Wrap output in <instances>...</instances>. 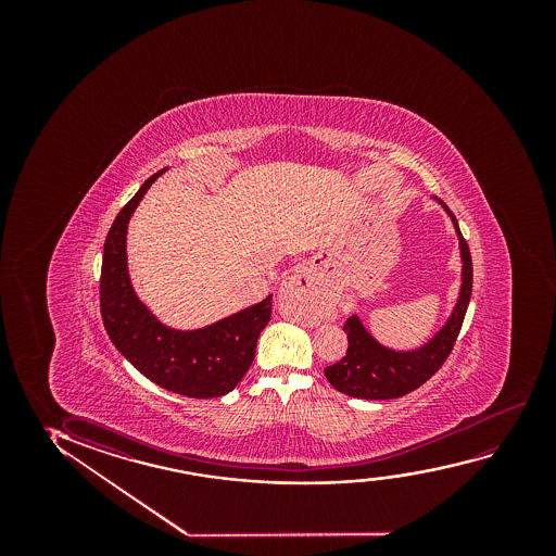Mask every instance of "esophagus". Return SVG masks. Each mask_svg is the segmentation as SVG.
<instances>
[{
    "label": "esophagus",
    "instance_id": "esophagus-1",
    "mask_svg": "<svg viewBox=\"0 0 556 556\" xmlns=\"http://www.w3.org/2000/svg\"><path fill=\"white\" fill-rule=\"evenodd\" d=\"M282 289H292L294 292H300L307 304H320V294L313 287L312 279L305 271H296V274L290 275L289 279L282 285Z\"/></svg>",
    "mask_w": 556,
    "mask_h": 556
}]
</instances>
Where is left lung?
I'll use <instances>...</instances> for the list:
<instances>
[{
    "mask_svg": "<svg viewBox=\"0 0 556 556\" xmlns=\"http://www.w3.org/2000/svg\"><path fill=\"white\" fill-rule=\"evenodd\" d=\"M437 201L452 218L457 239H459V252H462V264H464L462 289H459L454 312L446 320V325L429 342L412 351H395L381 345L366 330L358 315H351L348 323L343 325L350 342L348 353L342 361L325 368V376L330 381V386L345 395L368 399V401L399 399L418 389L421 383H426L452 353L459 328L464 323L467 305L471 300L472 262L471 252L459 231L456 216L442 203L441 199Z\"/></svg>",
    "mask_w": 556,
    "mask_h": 556,
    "instance_id": "8db88e82",
    "label": "left lung"
}]
</instances>
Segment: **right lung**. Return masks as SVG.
<instances>
[{
	"mask_svg": "<svg viewBox=\"0 0 556 556\" xmlns=\"http://www.w3.org/2000/svg\"><path fill=\"white\" fill-rule=\"evenodd\" d=\"M150 176L108 231L100 271V313L110 340L160 388L213 399L229 393L251 368L258 336L271 319V294L198 330L168 328L138 300L127 269V224L157 176Z\"/></svg>",
	"mask_w": 556,
	"mask_h": 556,
	"instance_id": "right-lung-1",
	"label": "right lung"
}]
</instances>
